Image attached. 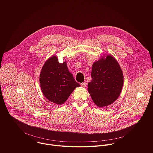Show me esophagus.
<instances>
[{
  "label": "esophagus",
  "mask_w": 153,
  "mask_h": 153,
  "mask_svg": "<svg viewBox=\"0 0 153 153\" xmlns=\"http://www.w3.org/2000/svg\"><path fill=\"white\" fill-rule=\"evenodd\" d=\"M81 85L82 87H85L86 85H87V83L85 82H82L81 83Z\"/></svg>",
  "instance_id": "obj_1"
}]
</instances>
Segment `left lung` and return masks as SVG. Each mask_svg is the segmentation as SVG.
I'll use <instances>...</instances> for the list:
<instances>
[{"instance_id":"8db88e82","label":"left lung","mask_w":153,"mask_h":153,"mask_svg":"<svg viewBox=\"0 0 153 153\" xmlns=\"http://www.w3.org/2000/svg\"><path fill=\"white\" fill-rule=\"evenodd\" d=\"M91 75L88 91L94 104L103 108L114 102L124 84L123 73L117 59L110 55H104L93 63Z\"/></svg>"}]
</instances>
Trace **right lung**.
<instances>
[{"mask_svg":"<svg viewBox=\"0 0 153 153\" xmlns=\"http://www.w3.org/2000/svg\"><path fill=\"white\" fill-rule=\"evenodd\" d=\"M39 83L46 98L58 105L64 104L74 90L80 86L69 71L66 62L59 63L55 55L45 62L40 73Z\"/></svg>","mask_w":153,"mask_h":153,"instance_id":"1","label":"right lung"}]
</instances>
